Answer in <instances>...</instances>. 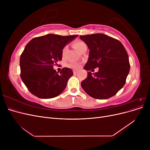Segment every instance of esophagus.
<instances>
[{"label": "esophagus", "mask_w": 150, "mask_h": 150, "mask_svg": "<svg viewBox=\"0 0 150 150\" xmlns=\"http://www.w3.org/2000/svg\"><path fill=\"white\" fill-rule=\"evenodd\" d=\"M73 73H74V74H77V73H78V71H73Z\"/></svg>", "instance_id": "34e87169"}]
</instances>
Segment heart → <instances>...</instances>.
<instances>
[{
	"label": "heart",
	"mask_w": 150,
	"mask_h": 150,
	"mask_svg": "<svg viewBox=\"0 0 150 150\" xmlns=\"http://www.w3.org/2000/svg\"><path fill=\"white\" fill-rule=\"evenodd\" d=\"M84 44L85 43L83 42V41H81V40H76V41L74 42L73 45H74V47L79 51V50H80V49H81V46H82L83 45H84ZM66 49H67L66 46L64 47V49H63V50H62V52L63 53H64L66 51ZM69 66L72 67H77V66L76 64H71Z\"/></svg>",
	"instance_id": "obj_1"
}]
</instances>
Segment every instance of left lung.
<instances>
[{"label": "left lung", "instance_id": "8db88e82", "mask_svg": "<svg viewBox=\"0 0 150 150\" xmlns=\"http://www.w3.org/2000/svg\"><path fill=\"white\" fill-rule=\"evenodd\" d=\"M87 45L89 58L84 69L99 71L88 76L81 82V87L90 96L95 99L110 98L123 87L130 65L129 57L123 45L118 40L104 34L80 35Z\"/></svg>", "mask_w": 150, "mask_h": 150}]
</instances>
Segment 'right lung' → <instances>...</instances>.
<instances>
[{
  "label": "right lung",
  "mask_w": 150,
  "mask_h": 150,
  "mask_svg": "<svg viewBox=\"0 0 150 150\" xmlns=\"http://www.w3.org/2000/svg\"><path fill=\"white\" fill-rule=\"evenodd\" d=\"M78 36L50 34L35 38L26 45L20 57L21 77L34 96L50 99L65 89L73 72L64 67L58 74L53 66L62 59V49Z\"/></svg>",
  "instance_id": "right-lung-1"
}]
</instances>
